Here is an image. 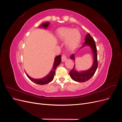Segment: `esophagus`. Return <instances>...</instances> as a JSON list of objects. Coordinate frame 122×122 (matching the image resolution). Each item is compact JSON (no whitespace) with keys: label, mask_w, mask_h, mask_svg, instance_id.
Segmentation results:
<instances>
[{"label":"esophagus","mask_w":122,"mask_h":122,"mask_svg":"<svg viewBox=\"0 0 122 122\" xmlns=\"http://www.w3.org/2000/svg\"><path fill=\"white\" fill-rule=\"evenodd\" d=\"M66 60H67V57H66L65 55H62L61 56V61L64 62L66 61Z\"/></svg>","instance_id":"esophagus-1"}]
</instances>
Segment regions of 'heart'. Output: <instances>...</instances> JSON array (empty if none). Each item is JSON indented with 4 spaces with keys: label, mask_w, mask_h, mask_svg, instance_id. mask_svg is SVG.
I'll list each match as a JSON object with an SVG mask.
<instances>
[{
    "label": "heart",
    "mask_w": 122,
    "mask_h": 122,
    "mask_svg": "<svg viewBox=\"0 0 122 122\" xmlns=\"http://www.w3.org/2000/svg\"><path fill=\"white\" fill-rule=\"evenodd\" d=\"M56 36L61 41H65V46L68 50H74L78 46L81 40V34L78 29L61 27L56 31Z\"/></svg>",
    "instance_id": "heart-1"
}]
</instances>
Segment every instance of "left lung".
<instances>
[{
	"instance_id": "left-lung-1",
	"label": "left lung",
	"mask_w": 122,
	"mask_h": 122,
	"mask_svg": "<svg viewBox=\"0 0 122 122\" xmlns=\"http://www.w3.org/2000/svg\"><path fill=\"white\" fill-rule=\"evenodd\" d=\"M88 46L90 47L92 52L93 55V63L92 67L86 70H81L79 71L77 70L74 65L73 69L70 72V76L71 78L78 82H86L88 80L90 79L96 71L98 67V61H97V48L96 46V43L94 39L92 37V36L88 34L86 35L85 37V42L83 43V45L80 49L84 47ZM70 58L72 60H75V55L72 54Z\"/></svg>"
}]
</instances>
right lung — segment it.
Segmentation results:
<instances>
[{"instance_id": "obj_1", "label": "right lung", "mask_w": 122, "mask_h": 122, "mask_svg": "<svg viewBox=\"0 0 122 122\" xmlns=\"http://www.w3.org/2000/svg\"><path fill=\"white\" fill-rule=\"evenodd\" d=\"M49 24H50V22H44L42 23L41 25H40L39 26V27L47 29L48 27ZM61 55H58V56L55 57L54 63H53L52 69H51V70H50V72L46 76L43 77V78L36 79V78H32V77H31L30 76H29L26 73V74L27 76L28 77V78L29 79L36 84H40V85H44V84L49 83L51 81H52L54 78L55 70H56L57 66L60 64L61 62Z\"/></svg>"}]
</instances>
